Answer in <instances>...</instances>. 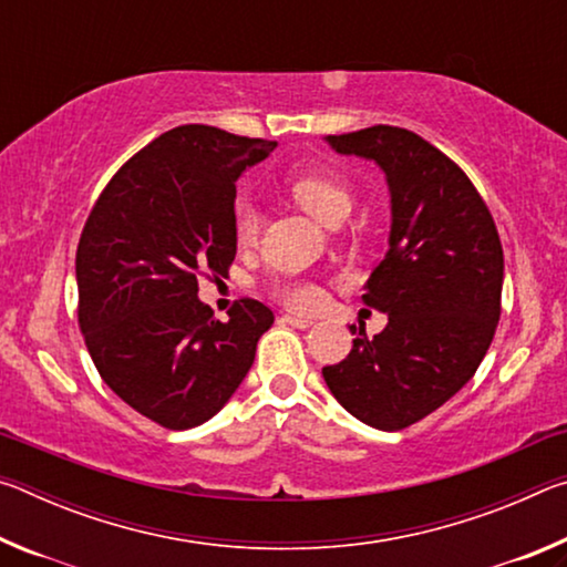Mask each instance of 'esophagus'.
<instances>
[{
	"mask_svg": "<svg viewBox=\"0 0 567 567\" xmlns=\"http://www.w3.org/2000/svg\"><path fill=\"white\" fill-rule=\"evenodd\" d=\"M282 322L292 324V328H297V330H307L315 324L310 318H297V315H282Z\"/></svg>",
	"mask_w": 567,
	"mask_h": 567,
	"instance_id": "esophagus-1",
	"label": "esophagus"
}]
</instances>
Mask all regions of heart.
Masks as SVG:
<instances>
[{
	"instance_id": "heart-1",
	"label": "heart",
	"mask_w": 567,
	"mask_h": 567,
	"mask_svg": "<svg viewBox=\"0 0 567 567\" xmlns=\"http://www.w3.org/2000/svg\"><path fill=\"white\" fill-rule=\"evenodd\" d=\"M292 197L307 213L322 225H328L332 217L350 213V192L340 179L332 177H300L292 182ZM233 229L237 243H252L260 233V209L252 199H237L233 209ZM280 300L292 310H315L322 302V290L315 282H282L275 287Z\"/></svg>"
}]
</instances>
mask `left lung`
<instances>
[{"mask_svg":"<svg viewBox=\"0 0 567 567\" xmlns=\"http://www.w3.org/2000/svg\"><path fill=\"white\" fill-rule=\"evenodd\" d=\"M324 142L382 169L390 235L362 295L388 315L385 330H360L322 378L350 415L390 433L437 410L483 362L501 320V237L465 172L415 132L375 124Z\"/></svg>","mask_w":567,"mask_h":567,"instance_id":"obj_1","label":"left lung"}]
</instances>
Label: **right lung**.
<instances>
[{"instance_id":"obj_1","label":"right lung","mask_w":567,"mask_h":567,"mask_svg":"<svg viewBox=\"0 0 567 567\" xmlns=\"http://www.w3.org/2000/svg\"><path fill=\"white\" fill-rule=\"evenodd\" d=\"M277 142L182 124L137 152L94 205L76 247L80 328L114 395L169 430L215 417L252 368L275 315L243 300L229 320L197 277L227 275L243 172Z\"/></svg>"}]
</instances>
